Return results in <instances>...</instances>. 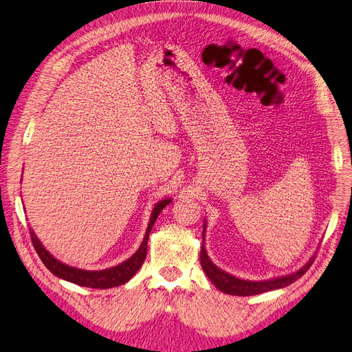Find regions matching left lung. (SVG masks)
<instances>
[{
    "label": "left lung",
    "instance_id": "1",
    "mask_svg": "<svg viewBox=\"0 0 352 352\" xmlns=\"http://www.w3.org/2000/svg\"><path fill=\"white\" fill-rule=\"evenodd\" d=\"M206 220H204V229H202V247H201V267L204 270V273L208 276V279L212 282L219 291L229 294V295H236V296H250V295H258L263 292H269L274 289H280V287H285L287 285L294 283L296 279H300L301 276L310 269V265L314 261V255L308 260V263L300 270H296L291 274L280 276V278H274L269 280H243L239 278H235L225 270L219 269L217 265L212 263L208 257V254L206 251V245H204V236H206Z\"/></svg>",
    "mask_w": 352,
    "mask_h": 352
}]
</instances>
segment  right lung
<instances>
[{
  "instance_id": "obj_1",
  "label": "right lung",
  "mask_w": 352,
  "mask_h": 352,
  "mask_svg": "<svg viewBox=\"0 0 352 352\" xmlns=\"http://www.w3.org/2000/svg\"><path fill=\"white\" fill-rule=\"evenodd\" d=\"M170 202H172V199L166 198V199L158 201L154 206L153 212H151V219H150V223H148V228H146L141 247L138 248V251L132 255V257L127 258L126 261H123L120 264L114 265V267L105 269V270H82V269L72 267V265L61 263L56 257H52V255L45 250V247L36 238L35 232L32 230V228L29 229L30 239H32V243H34V247L39 255V258L42 260V263H44L45 267L52 274H56L57 278L65 279L67 282H72V283L79 285V286L95 287V289H109V287L120 286V285H124L126 282H129L135 276V273L140 270V267L146 257V245H148V238H150L151 229H153L160 212H162L163 208L167 204H170Z\"/></svg>"
}]
</instances>
